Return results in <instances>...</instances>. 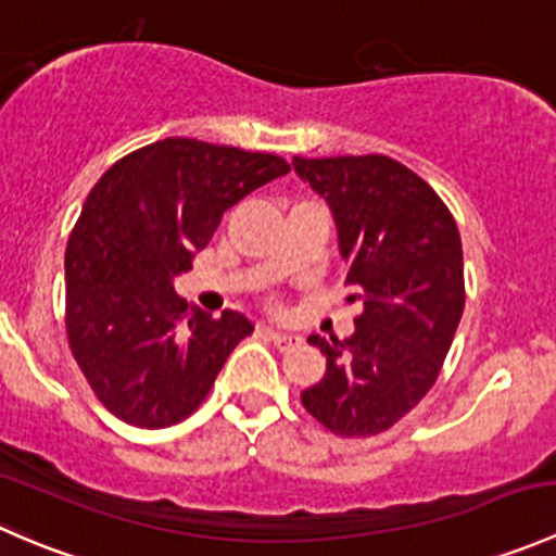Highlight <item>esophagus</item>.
<instances>
[{
    "label": "esophagus",
    "mask_w": 556,
    "mask_h": 556,
    "mask_svg": "<svg viewBox=\"0 0 556 556\" xmlns=\"http://www.w3.org/2000/svg\"><path fill=\"white\" fill-rule=\"evenodd\" d=\"M263 330H266V336L279 346V350H290V346L301 344L299 333H288V330H274V328H263Z\"/></svg>",
    "instance_id": "esophagus-1"
}]
</instances>
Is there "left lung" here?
<instances>
[{
    "instance_id": "obj_1",
    "label": "left lung",
    "mask_w": 556,
    "mask_h": 556,
    "mask_svg": "<svg viewBox=\"0 0 556 556\" xmlns=\"http://www.w3.org/2000/svg\"><path fill=\"white\" fill-rule=\"evenodd\" d=\"M293 169L333 212L355 333L309 336L328 366L301 403L330 433L392 428L439 379L465 309L463 242L433 188L387 155L301 159Z\"/></svg>"
}]
</instances>
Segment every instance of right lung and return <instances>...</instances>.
<instances>
[{
	"label": "right lung",
	"instance_id": "add662e5",
	"mask_svg": "<svg viewBox=\"0 0 556 556\" xmlns=\"http://www.w3.org/2000/svg\"><path fill=\"white\" fill-rule=\"evenodd\" d=\"M288 172L279 155L169 137L93 185L66 244V339L106 412L169 428L201 406L252 323L188 306L174 277L233 204Z\"/></svg>",
	"mask_w": 556,
	"mask_h": 556
}]
</instances>
